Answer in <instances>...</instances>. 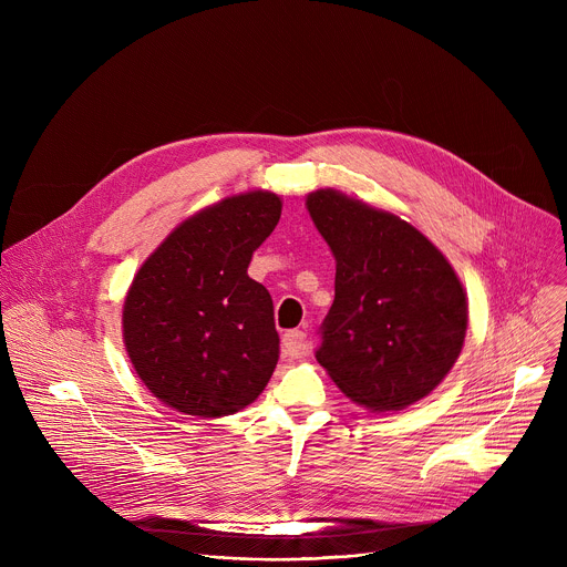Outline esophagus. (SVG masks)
I'll return each mask as SVG.
<instances>
[{
	"mask_svg": "<svg viewBox=\"0 0 567 567\" xmlns=\"http://www.w3.org/2000/svg\"><path fill=\"white\" fill-rule=\"evenodd\" d=\"M282 352L289 354V357H305L309 352V346H307V337L305 332L300 330H291L282 337Z\"/></svg>",
	"mask_w": 567,
	"mask_h": 567,
	"instance_id": "1",
	"label": "esophagus"
}]
</instances>
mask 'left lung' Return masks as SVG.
Listing matches in <instances>:
<instances>
[{"label":"left lung","instance_id":"8db88e82","mask_svg":"<svg viewBox=\"0 0 567 567\" xmlns=\"http://www.w3.org/2000/svg\"><path fill=\"white\" fill-rule=\"evenodd\" d=\"M305 206L337 260L316 361L359 406L409 409L462 352L468 302L455 269L413 224L341 190H313Z\"/></svg>","mask_w":567,"mask_h":567}]
</instances>
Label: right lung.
<instances>
[{
  "label": "right lung",
  "mask_w": 567,
  "mask_h": 567,
  "mask_svg": "<svg viewBox=\"0 0 567 567\" xmlns=\"http://www.w3.org/2000/svg\"><path fill=\"white\" fill-rule=\"evenodd\" d=\"M282 199L249 190L184 219L136 271L123 302V343L143 385L168 409L217 420L267 388L280 339L269 291L249 278Z\"/></svg>",
  "instance_id": "add662e5"
}]
</instances>
